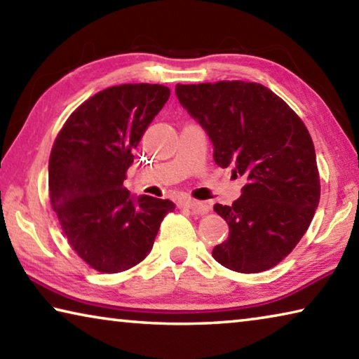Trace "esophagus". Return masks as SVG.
<instances>
[{
	"mask_svg": "<svg viewBox=\"0 0 359 359\" xmlns=\"http://www.w3.org/2000/svg\"><path fill=\"white\" fill-rule=\"evenodd\" d=\"M177 205L179 208L190 209L193 214H196V215H205L209 212V205H205L201 201H194V199H180Z\"/></svg>",
	"mask_w": 359,
	"mask_h": 359,
	"instance_id": "esophagus-1",
	"label": "esophagus"
}]
</instances>
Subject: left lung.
<instances>
[{
    "label": "left lung",
    "instance_id": "obj_1",
    "mask_svg": "<svg viewBox=\"0 0 359 359\" xmlns=\"http://www.w3.org/2000/svg\"><path fill=\"white\" fill-rule=\"evenodd\" d=\"M175 95L208 133L217 165L247 179L233 205H214L229 236L212 257L242 274L271 269L297 245L320 203L317 156L306 125L261 83H177Z\"/></svg>",
    "mask_w": 359,
    "mask_h": 359
}]
</instances>
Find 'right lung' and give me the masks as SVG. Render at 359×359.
I'll return each instance as SVG.
<instances>
[{
    "label": "right lung",
    "instance_id": "add662e5",
    "mask_svg": "<svg viewBox=\"0 0 359 359\" xmlns=\"http://www.w3.org/2000/svg\"><path fill=\"white\" fill-rule=\"evenodd\" d=\"M169 95L158 83L109 87L82 102L53 142L52 209L79 257L104 274L141 263L163 218L175 209L169 199L133 196L123 187L133 150Z\"/></svg>",
    "mask_w": 359,
    "mask_h": 359
}]
</instances>
